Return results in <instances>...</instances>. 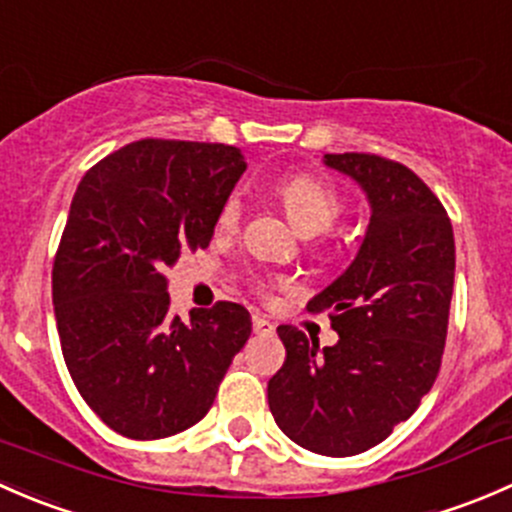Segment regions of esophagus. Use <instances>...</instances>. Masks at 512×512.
<instances>
[{"label": "esophagus", "mask_w": 512, "mask_h": 512, "mask_svg": "<svg viewBox=\"0 0 512 512\" xmlns=\"http://www.w3.org/2000/svg\"><path fill=\"white\" fill-rule=\"evenodd\" d=\"M252 329H255V334H275V324L265 317H257V314L252 317Z\"/></svg>", "instance_id": "1"}]
</instances>
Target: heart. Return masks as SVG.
I'll list each match as a JSON object with an SVG mask.
<instances>
[{"mask_svg":"<svg viewBox=\"0 0 512 512\" xmlns=\"http://www.w3.org/2000/svg\"><path fill=\"white\" fill-rule=\"evenodd\" d=\"M277 198L285 205L289 220L304 232V235H319L327 232L337 223L344 213V200L337 188L314 175H289V178L277 180L275 185ZM242 218L240 195L230 193L223 200L215 218V227L220 232H235Z\"/></svg>","mask_w":512,"mask_h":512,"instance_id":"1","label":"heart"}]
</instances>
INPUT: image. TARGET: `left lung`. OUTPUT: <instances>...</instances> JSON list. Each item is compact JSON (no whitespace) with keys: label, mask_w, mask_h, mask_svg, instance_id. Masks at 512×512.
<instances>
[{"label":"left lung","mask_w":512,"mask_h":512,"mask_svg":"<svg viewBox=\"0 0 512 512\" xmlns=\"http://www.w3.org/2000/svg\"><path fill=\"white\" fill-rule=\"evenodd\" d=\"M371 205L354 262L317 297L339 334L319 349L297 327H277L287 359L267 384L277 426L322 456H356L384 441L431 391L448 332L456 245L441 200L396 160L327 153Z\"/></svg>","instance_id":"8db88e82"}]
</instances>
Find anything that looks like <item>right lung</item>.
Listing matches in <instances>:
<instances>
[{
    "label": "right lung",
    "mask_w": 512,
    "mask_h": 512,
    "mask_svg": "<svg viewBox=\"0 0 512 512\" xmlns=\"http://www.w3.org/2000/svg\"><path fill=\"white\" fill-rule=\"evenodd\" d=\"M247 163L235 146L146 138L98 160L71 200L51 270L76 389L116 433L156 441L210 411L252 319L242 304L170 312L165 270L208 247Z\"/></svg>",
    "instance_id": "obj_1"
}]
</instances>
